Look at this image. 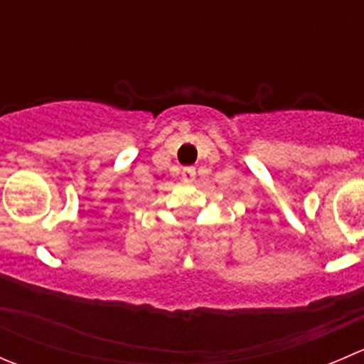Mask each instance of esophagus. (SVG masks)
Listing matches in <instances>:
<instances>
[{"label":"esophagus","instance_id":"esophagus-1","mask_svg":"<svg viewBox=\"0 0 364 364\" xmlns=\"http://www.w3.org/2000/svg\"><path fill=\"white\" fill-rule=\"evenodd\" d=\"M196 174H197V172H196V168H193V167H185L181 171V178L185 179L186 183H192L193 179H196Z\"/></svg>","mask_w":364,"mask_h":364}]
</instances>
